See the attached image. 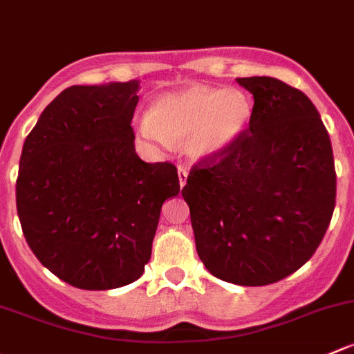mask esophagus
<instances>
[{
    "mask_svg": "<svg viewBox=\"0 0 354 354\" xmlns=\"http://www.w3.org/2000/svg\"><path fill=\"white\" fill-rule=\"evenodd\" d=\"M178 178H180V187L183 188L185 185H187V180H188V169L185 166H180L178 167Z\"/></svg>",
    "mask_w": 354,
    "mask_h": 354,
    "instance_id": "obj_1",
    "label": "esophagus"
}]
</instances>
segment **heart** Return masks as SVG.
Segmentation results:
<instances>
[{"mask_svg": "<svg viewBox=\"0 0 354 354\" xmlns=\"http://www.w3.org/2000/svg\"><path fill=\"white\" fill-rule=\"evenodd\" d=\"M252 105L239 89L192 86L161 96L152 111L140 120L147 139L167 144L169 139H188L195 158H215L227 151L249 127Z\"/></svg>", "mask_w": 354, "mask_h": 354, "instance_id": "heart-1", "label": "heart"}]
</instances>
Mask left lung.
<instances>
[{"label": "left lung", "instance_id": "8db88e82", "mask_svg": "<svg viewBox=\"0 0 354 354\" xmlns=\"http://www.w3.org/2000/svg\"><path fill=\"white\" fill-rule=\"evenodd\" d=\"M254 96L248 130L196 162L181 189L196 252L214 277L261 286L304 266L334 205L333 147L314 103L268 76L237 77Z\"/></svg>", "mask_w": 354, "mask_h": 354}]
</instances>
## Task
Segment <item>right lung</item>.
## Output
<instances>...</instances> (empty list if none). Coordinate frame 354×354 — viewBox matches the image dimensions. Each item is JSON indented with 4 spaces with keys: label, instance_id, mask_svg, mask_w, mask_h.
I'll list each match as a JSON object with an SVG mask.
<instances>
[{
    "label": "right lung",
    "instance_id": "right-lung-1",
    "mask_svg": "<svg viewBox=\"0 0 354 354\" xmlns=\"http://www.w3.org/2000/svg\"><path fill=\"white\" fill-rule=\"evenodd\" d=\"M137 89L139 81L66 88L25 139L21 230L37 259L76 288L140 278L162 203L180 193L176 166L136 154Z\"/></svg>",
    "mask_w": 354,
    "mask_h": 354
}]
</instances>
